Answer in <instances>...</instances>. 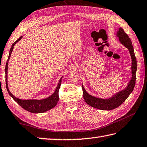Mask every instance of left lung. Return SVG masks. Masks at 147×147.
I'll use <instances>...</instances> for the list:
<instances>
[{
	"mask_svg": "<svg viewBox=\"0 0 147 147\" xmlns=\"http://www.w3.org/2000/svg\"><path fill=\"white\" fill-rule=\"evenodd\" d=\"M116 36L118 37L120 43L128 49L130 56L131 57V78L124 89L115 93L113 96L108 98H102L90 95L85 90L82 82L83 97L85 102L91 107L100 110L110 111L120 106L129 97L130 94L133 91L135 86L136 78L137 61L131 40L121 27H119L116 33Z\"/></svg>",
	"mask_w": 147,
	"mask_h": 147,
	"instance_id": "left-lung-1",
	"label": "left lung"
}]
</instances>
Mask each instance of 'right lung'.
Wrapping results in <instances>:
<instances>
[{"label":"right lung","mask_w":147,"mask_h":147,"mask_svg":"<svg viewBox=\"0 0 147 147\" xmlns=\"http://www.w3.org/2000/svg\"><path fill=\"white\" fill-rule=\"evenodd\" d=\"M23 38V36L18 38V39L16 41L13 43V44L11 46V47L10 49L9 56H8V59L7 61L6 65H5V86H6V88L7 90V92L9 93V95L11 96V97L14 99L16 103L18 105L24 108L25 110L27 111L30 113H41L47 111L52 109L55 106H56L57 104V102L59 100V90L60 88L61 84L62 82V78L63 76L61 77L57 87L55 90L54 92L52 94L51 96H49V97H47L43 99H28V100H25V99H20L18 98H16L15 96H14L13 94L10 92L8 88L7 84V68H8V63L11 57V54L14 48L15 44L20 41L22 38Z\"/></svg>","instance_id":"1"}]
</instances>
